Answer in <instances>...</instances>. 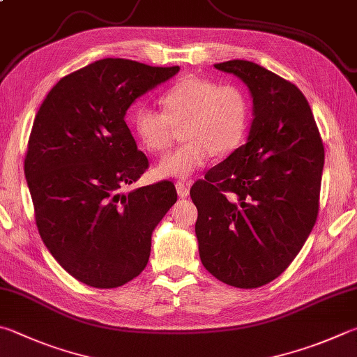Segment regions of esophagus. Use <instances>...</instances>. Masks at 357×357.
I'll return each instance as SVG.
<instances>
[{
    "label": "esophagus",
    "mask_w": 357,
    "mask_h": 357,
    "mask_svg": "<svg viewBox=\"0 0 357 357\" xmlns=\"http://www.w3.org/2000/svg\"><path fill=\"white\" fill-rule=\"evenodd\" d=\"M176 192L181 198H185L189 197V192H190V185L187 183H183V181H179L176 183Z\"/></svg>",
    "instance_id": "esophagus-1"
}]
</instances>
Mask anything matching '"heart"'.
Here are the masks:
<instances>
[{
	"mask_svg": "<svg viewBox=\"0 0 357 357\" xmlns=\"http://www.w3.org/2000/svg\"><path fill=\"white\" fill-rule=\"evenodd\" d=\"M160 101L165 112L140 106L132 116L135 135L151 153L165 151L172 145L174 125L185 123L187 142L156 165L160 178H190L213 153H231L245 137L250 105L234 84L185 77L168 89Z\"/></svg>",
	"mask_w": 357,
	"mask_h": 357,
	"instance_id": "b5f03b06",
	"label": "heart"
}]
</instances>
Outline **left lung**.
I'll return each instance as SVG.
<instances>
[{
    "instance_id": "1",
    "label": "left lung",
    "mask_w": 357,
    "mask_h": 357,
    "mask_svg": "<svg viewBox=\"0 0 357 357\" xmlns=\"http://www.w3.org/2000/svg\"><path fill=\"white\" fill-rule=\"evenodd\" d=\"M213 67L245 82L252 121L246 144L190 190L199 257L218 281L255 289L280 276L312 231L325 148L294 84L250 61Z\"/></svg>"
}]
</instances>
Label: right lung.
<instances>
[{"label": "right lung", "mask_w": 357, "mask_h": 357, "mask_svg": "<svg viewBox=\"0 0 357 357\" xmlns=\"http://www.w3.org/2000/svg\"><path fill=\"white\" fill-rule=\"evenodd\" d=\"M178 71L107 57L62 77L36 115L24 176L38 234L61 267L90 287L139 276L154 228L176 203L168 181L121 189L148 168L126 111Z\"/></svg>", "instance_id": "1"}]
</instances>
